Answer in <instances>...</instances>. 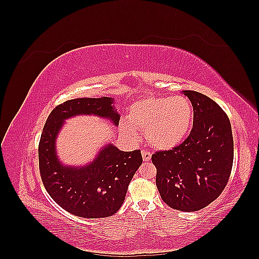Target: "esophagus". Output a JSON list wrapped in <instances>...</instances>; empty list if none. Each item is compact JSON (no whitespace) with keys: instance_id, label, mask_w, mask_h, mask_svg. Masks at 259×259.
<instances>
[{"instance_id":"34e87169","label":"esophagus","mask_w":259,"mask_h":259,"mask_svg":"<svg viewBox=\"0 0 259 259\" xmlns=\"http://www.w3.org/2000/svg\"><path fill=\"white\" fill-rule=\"evenodd\" d=\"M142 155H143V160L145 162H149L151 160V153L148 152L147 150H142Z\"/></svg>"}]
</instances>
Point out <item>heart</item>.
I'll return each instance as SVG.
<instances>
[{"label":"heart","mask_w":259,"mask_h":259,"mask_svg":"<svg viewBox=\"0 0 259 259\" xmlns=\"http://www.w3.org/2000/svg\"><path fill=\"white\" fill-rule=\"evenodd\" d=\"M194 109L184 96H151L136 100L128 108L127 122L122 132L136 137L138 128L146 132L152 147L171 150L182 145L191 133Z\"/></svg>","instance_id":"b5f03b06"}]
</instances>
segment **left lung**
<instances>
[{
	"label": "left lung",
	"mask_w": 259,
	"mask_h": 259,
	"mask_svg": "<svg viewBox=\"0 0 259 259\" xmlns=\"http://www.w3.org/2000/svg\"><path fill=\"white\" fill-rule=\"evenodd\" d=\"M194 109L190 135L173 150L152 155L155 183L171 208L194 211L216 200L228 183L233 163V137L228 116L201 93L183 91Z\"/></svg>",
	"instance_id": "left-lung-1"
}]
</instances>
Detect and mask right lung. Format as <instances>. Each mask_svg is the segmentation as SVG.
<instances>
[{"mask_svg": "<svg viewBox=\"0 0 259 259\" xmlns=\"http://www.w3.org/2000/svg\"><path fill=\"white\" fill-rule=\"evenodd\" d=\"M112 97L75 98L57 106L49 115L38 144L42 182L52 199L79 217L104 218L122 206L133 176L143 163L140 150L121 151L111 143L101 147L93 161L68 165L57 154L56 142L65 121L95 115L119 126L121 115Z\"/></svg>", "mask_w": 259, "mask_h": 259, "instance_id": "1", "label": "right lung"}]
</instances>
